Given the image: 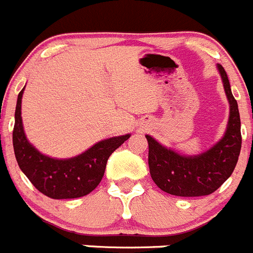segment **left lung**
I'll return each instance as SVG.
<instances>
[{
    "mask_svg": "<svg viewBox=\"0 0 253 253\" xmlns=\"http://www.w3.org/2000/svg\"><path fill=\"white\" fill-rule=\"evenodd\" d=\"M229 102V120L222 140L198 156H183L161 146L151 136L149 142V168L155 184L177 197H202L215 192L233 172L240 156L242 136L237 101L231 92L228 77L218 65Z\"/></svg>",
    "mask_w": 253,
    "mask_h": 253,
    "instance_id": "8db88e82",
    "label": "left lung"
}]
</instances>
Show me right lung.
<instances>
[{"mask_svg":"<svg viewBox=\"0 0 253 253\" xmlns=\"http://www.w3.org/2000/svg\"><path fill=\"white\" fill-rule=\"evenodd\" d=\"M24 89L17 97L12 132L13 150L20 169L39 192L53 199H73L89 194L101 183L111 154L121 146L129 135L101 141L79 156L67 160L45 156L25 136L21 118Z\"/></svg>","mask_w":253,"mask_h":253,"instance_id":"1","label":"right lung"}]
</instances>
